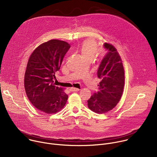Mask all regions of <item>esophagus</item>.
Returning <instances> with one entry per match:
<instances>
[{"instance_id":"1","label":"esophagus","mask_w":157,"mask_h":157,"mask_svg":"<svg viewBox=\"0 0 157 157\" xmlns=\"http://www.w3.org/2000/svg\"><path fill=\"white\" fill-rule=\"evenodd\" d=\"M70 91H72V92H74V91H79V89H78V88H75V87H71L70 89Z\"/></svg>"}]
</instances>
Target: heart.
<instances>
[{
    "instance_id": "heart-1",
    "label": "heart",
    "mask_w": 157,
    "mask_h": 157,
    "mask_svg": "<svg viewBox=\"0 0 157 157\" xmlns=\"http://www.w3.org/2000/svg\"><path fill=\"white\" fill-rule=\"evenodd\" d=\"M80 50L84 59H90L92 60L98 51L97 43L91 39L85 40L82 44Z\"/></svg>"
}]
</instances>
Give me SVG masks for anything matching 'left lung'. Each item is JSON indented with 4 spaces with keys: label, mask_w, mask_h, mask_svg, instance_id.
Wrapping results in <instances>:
<instances>
[{
    "label": "left lung",
    "mask_w": 157,
    "mask_h": 157,
    "mask_svg": "<svg viewBox=\"0 0 157 157\" xmlns=\"http://www.w3.org/2000/svg\"><path fill=\"white\" fill-rule=\"evenodd\" d=\"M107 53L98 70L101 79L99 90L87 101L89 109L98 114H104L116 107L121 98L124 86V70L122 59L116 48L104 43Z\"/></svg>",
    "instance_id": "obj_1"
}]
</instances>
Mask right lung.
Here are the masks:
<instances>
[{"label":"right lung","mask_w":157,"mask_h":157,"mask_svg":"<svg viewBox=\"0 0 157 157\" xmlns=\"http://www.w3.org/2000/svg\"><path fill=\"white\" fill-rule=\"evenodd\" d=\"M70 48L66 41L51 40L38 46L29 59L24 78L25 92L33 105L44 113H56L68 100L63 88L53 82L55 73Z\"/></svg>","instance_id":"add662e5"}]
</instances>
